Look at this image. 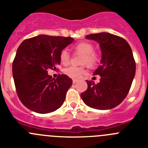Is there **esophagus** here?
<instances>
[{"label": "esophagus", "mask_w": 148, "mask_h": 148, "mask_svg": "<svg viewBox=\"0 0 148 148\" xmlns=\"http://www.w3.org/2000/svg\"><path fill=\"white\" fill-rule=\"evenodd\" d=\"M77 82H78V80H77V79H73V84H75Z\"/></svg>", "instance_id": "34e87169"}]
</instances>
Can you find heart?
<instances>
[{"label":"heart","instance_id":"heart-1","mask_svg":"<svg viewBox=\"0 0 148 148\" xmlns=\"http://www.w3.org/2000/svg\"><path fill=\"white\" fill-rule=\"evenodd\" d=\"M75 53L82 54L81 63L82 64H87L89 66H94L97 64L100 60L99 53L94 51V46L92 43L88 41H82L73 46ZM59 59L63 65H67L70 61V54L66 49H62L59 54ZM64 73L70 78H80L85 73L84 66H69L64 70Z\"/></svg>","mask_w":148,"mask_h":148}]
</instances>
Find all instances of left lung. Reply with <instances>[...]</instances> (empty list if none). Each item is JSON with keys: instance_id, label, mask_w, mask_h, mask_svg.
Here are the masks:
<instances>
[{"instance_id": "1", "label": "left lung", "mask_w": 148, "mask_h": 148, "mask_svg": "<svg viewBox=\"0 0 148 148\" xmlns=\"http://www.w3.org/2000/svg\"><path fill=\"white\" fill-rule=\"evenodd\" d=\"M86 38L96 40L100 46L101 65L94 75H99L101 78L97 84L86 81L87 90L81 97L94 109L116 108L126 98L135 76L136 62L131 48L123 38L108 32L90 34Z\"/></svg>"}]
</instances>
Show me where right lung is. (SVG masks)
Wrapping results in <instances>:
<instances>
[{"instance_id":"add662e5","label":"right lung","mask_w":148,"mask_h":148,"mask_svg":"<svg viewBox=\"0 0 148 148\" xmlns=\"http://www.w3.org/2000/svg\"><path fill=\"white\" fill-rule=\"evenodd\" d=\"M70 37L40 35L26 39L17 49L12 75L23 105L38 113H49L63 104L73 81L64 74L55 79L47 70H56L59 54L73 42Z\"/></svg>"}]
</instances>
